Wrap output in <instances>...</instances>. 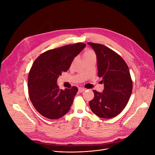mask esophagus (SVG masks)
Listing matches in <instances>:
<instances>
[{"mask_svg":"<svg viewBox=\"0 0 155 155\" xmlns=\"http://www.w3.org/2000/svg\"><path fill=\"white\" fill-rule=\"evenodd\" d=\"M78 90H79V91L80 92H83V91H85L86 90V88H83V87H79V88H78Z\"/></svg>","mask_w":155,"mask_h":155,"instance_id":"34e87169","label":"esophagus"}]
</instances>
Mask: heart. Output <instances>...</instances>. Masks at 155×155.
I'll use <instances>...</instances> for the list:
<instances>
[{"instance_id":"1","label":"heart","mask_w":155,"mask_h":155,"mask_svg":"<svg viewBox=\"0 0 155 155\" xmlns=\"http://www.w3.org/2000/svg\"><path fill=\"white\" fill-rule=\"evenodd\" d=\"M95 55L94 52L92 50H88L87 51H86L85 53H84L83 55V59H85V58H88L89 57H91V56H94Z\"/></svg>"}]
</instances>
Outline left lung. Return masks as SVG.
<instances>
[{
  "instance_id": "left-lung-1",
  "label": "left lung",
  "mask_w": 155,
  "mask_h": 155,
  "mask_svg": "<svg viewBox=\"0 0 155 155\" xmlns=\"http://www.w3.org/2000/svg\"><path fill=\"white\" fill-rule=\"evenodd\" d=\"M95 51L98 76L102 78L103 92L94 90V97L89 102L92 111L102 118L118 115L127 104L133 90L129 69L123 58L107 46L87 43Z\"/></svg>"
}]
</instances>
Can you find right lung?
Wrapping results in <instances>:
<instances>
[{"instance_id":"add662e5","label":"right lung","mask_w":155,"mask_h":155,"mask_svg":"<svg viewBox=\"0 0 155 155\" xmlns=\"http://www.w3.org/2000/svg\"><path fill=\"white\" fill-rule=\"evenodd\" d=\"M85 46L79 43L50 50L33 64L28 80L29 97L35 109L45 118L59 119L70 109L78 89L72 87L61 90L57 80Z\"/></svg>"}]
</instances>
